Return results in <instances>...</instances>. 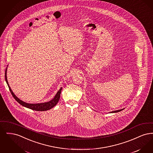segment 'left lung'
Segmentation results:
<instances>
[{
    "label": "left lung",
    "instance_id": "1",
    "mask_svg": "<svg viewBox=\"0 0 153 153\" xmlns=\"http://www.w3.org/2000/svg\"><path fill=\"white\" fill-rule=\"evenodd\" d=\"M124 108H123V109H118V110H116V111H111V112H109V113H117V112H120V111H122V110H123Z\"/></svg>",
    "mask_w": 153,
    "mask_h": 153
}]
</instances>
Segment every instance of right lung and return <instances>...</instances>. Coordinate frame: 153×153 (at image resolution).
Instances as JSON below:
<instances>
[{
	"label": "right lung",
	"mask_w": 153,
	"mask_h": 153,
	"mask_svg": "<svg viewBox=\"0 0 153 153\" xmlns=\"http://www.w3.org/2000/svg\"><path fill=\"white\" fill-rule=\"evenodd\" d=\"M7 68L6 69V72H5V79H6V81L7 82L8 87L9 88V89H10L11 94L13 95V96L14 97L15 99L16 100V101L18 102L21 105H22V106L25 107H26L27 108H29V109L37 111H48V110L51 109L53 107H54L57 104V102L59 100V98H60V94H61V92L62 87L59 89V90H58V92H57V94H56L55 96L54 97V98L49 102L31 104V103L26 102L22 101L21 99H19L14 94V92H13V91L11 90V88L8 84L7 79Z\"/></svg>",
	"instance_id": "add662e5"
}]
</instances>
